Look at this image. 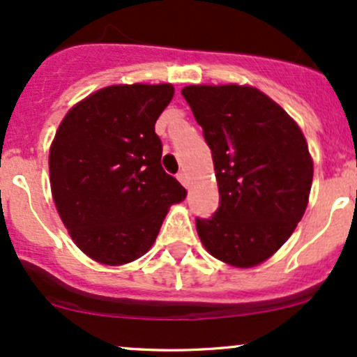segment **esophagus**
Masks as SVG:
<instances>
[{
  "label": "esophagus",
  "mask_w": 357,
  "mask_h": 357,
  "mask_svg": "<svg viewBox=\"0 0 357 357\" xmlns=\"http://www.w3.org/2000/svg\"><path fill=\"white\" fill-rule=\"evenodd\" d=\"M178 181L183 184V186H186V188H190V179H188V174L184 173V171H181V173L178 174Z\"/></svg>",
  "instance_id": "34e87169"
}]
</instances>
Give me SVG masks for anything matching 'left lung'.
Listing matches in <instances>:
<instances>
[{
	"mask_svg": "<svg viewBox=\"0 0 357 357\" xmlns=\"http://www.w3.org/2000/svg\"><path fill=\"white\" fill-rule=\"evenodd\" d=\"M210 146L220 208L196 220L206 252L252 268L268 260L304 216L314 161L301 127L252 85H188L181 90Z\"/></svg>",
	"mask_w": 357,
	"mask_h": 357,
	"instance_id": "8db88e82",
	"label": "left lung"
}]
</instances>
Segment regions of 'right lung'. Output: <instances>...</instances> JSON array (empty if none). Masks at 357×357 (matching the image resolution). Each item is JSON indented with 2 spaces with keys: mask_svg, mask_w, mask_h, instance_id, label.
Masks as SVG:
<instances>
[{
  "mask_svg": "<svg viewBox=\"0 0 357 357\" xmlns=\"http://www.w3.org/2000/svg\"><path fill=\"white\" fill-rule=\"evenodd\" d=\"M171 84L109 85L65 114L50 146L52 196L73 243L119 267L149 252L186 190L161 166L154 124Z\"/></svg>",
  "mask_w": 357,
  "mask_h": 357,
  "instance_id": "obj_1",
  "label": "right lung"
}]
</instances>
